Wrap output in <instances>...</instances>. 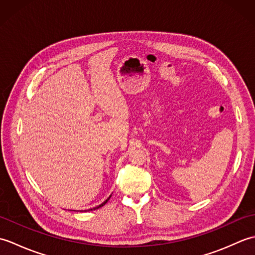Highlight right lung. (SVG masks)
Instances as JSON below:
<instances>
[{
    "mask_svg": "<svg viewBox=\"0 0 255 255\" xmlns=\"http://www.w3.org/2000/svg\"><path fill=\"white\" fill-rule=\"evenodd\" d=\"M110 198H111V196H110V197H108V198H107V199L105 200V202H104V203H102L101 205H99V206H96V207H94V208H91V209H89V210H95V209H99L100 207H102V206H104V205H105V204H106V203L108 202V199H110Z\"/></svg>",
    "mask_w": 255,
    "mask_h": 255,
    "instance_id": "obj_1",
    "label": "right lung"
}]
</instances>
